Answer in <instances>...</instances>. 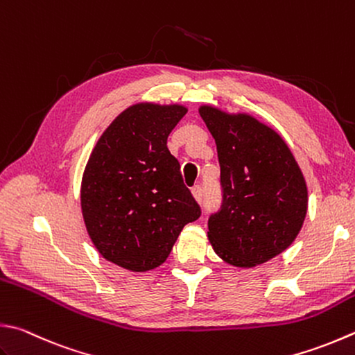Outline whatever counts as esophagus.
Here are the masks:
<instances>
[{
  "label": "esophagus",
  "mask_w": 355,
  "mask_h": 355,
  "mask_svg": "<svg viewBox=\"0 0 355 355\" xmlns=\"http://www.w3.org/2000/svg\"><path fill=\"white\" fill-rule=\"evenodd\" d=\"M191 195L195 198L198 202H202V198H204V191H202V187L200 185H195L191 189Z\"/></svg>",
  "instance_id": "34e87169"
}]
</instances>
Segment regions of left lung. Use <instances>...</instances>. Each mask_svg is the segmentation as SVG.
I'll use <instances>...</instances> for the list:
<instances>
[{"label":"left lung","mask_w":355,"mask_h":355,"mask_svg":"<svg viewBox=\"0 0 355 355\" xmlns=\"http://www.w3.org/2000/svg\"><path fill=\"white\" fill-rule=\"evenodd\" d=\"M199 114L216 142L223 205L209 219V241L224 263L249 269L275 258L302 230L307 185L278 132L247 112L211 105Z\"/></svg>","instance_id":"8db88e82"}]
</instances>
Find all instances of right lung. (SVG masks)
<instances>
[{
    "label": "right lung",
    "instance_id": "1",
    "mask_svg": "<svg viewBox=\"0 0 355 355\" xmlns=\"http://www.w3.org/2000/svg\"><path fill=\"white\" fill-rule=\"evenodd\" d=\"M184 105H131L103 131L85 166L80 204L88 235L106 261L156 269L200 209L184 185L166 139Z\"/></svg>",
    "mask_w": 355,
    "mask_h": 355
}]
</instances>
